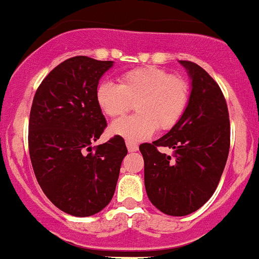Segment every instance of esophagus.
Instances as JSON below:
<instances>
[{
  "label": "esophagus",
  "mask_w": 259,
  "mask_h": 259,
  "mask_svg": "<svg viewBox=\"0 0 259 259\" xmlns=\"http://www.w3.org/2000/svg\"><path fill=\"white\" fill-rule=\"evenodd\" d=\"M126 147H127V150H129L130 153H134V151L138 150V146H137L136 143H132V142H126Z\"/></svg>",
  "instance_id": "34e87169"
}]
</instances>
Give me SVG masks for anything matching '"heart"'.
I'll return each mask as SVG.
<instances>
[{
  "label": "heart",
  "instance_id": "1",
  "mask_svg": "<svg viewBox=\"0 0 259 259\" xmlns=\"http://www.w3.org/2000/svg\"><path fill=\"white\" fill-rule=\"evenodd\" d=\"M190 97L188 82L167 69L145 66L119 76V84L100 82L96 103L108 117L117 118L136 105V116L117 119L109 126L112 136L136 143L159 130H170L183 116Z\"/></svg>",
  "mask_w": 259,
  "mask_h": 259
}]
</instances>
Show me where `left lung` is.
<instances>
[{
  "instance_id": "left-lung-1",
  "label": "left lung",
  "mask_w": 259,
  "mask_h": 259,
  "mask_svg": "<svg viewBox=\"0 0 259 259\" xmlns=\"http://www.w3.org/2000/svg\"><path fill=\"white\" fill-rule=\"evenodd\" d=\"M179 63L191 80L183 116L162 138L140 146L147 196L170 216H187L210 199L230 145L229 113L220 87L196 63ZM160 146L172 148L173 155L159 153Z\"/></svg>"
}]
</instances>
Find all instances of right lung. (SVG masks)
Instances as JSON below:
<instances>
[{
  "label": "right lung",
  "mask_w": 259,
  "mask_h": 259,
  "mask_svg": "<svg viewBox=\"0 0 259 259\" xmlns=\"http://www.w3.org/2000/svg\"><path fill=\"white\" fill-rule=\"evenodd\" d=\"M113 63L69 58L46 76L32 100L29 151L36 180L55 207L76 217L110 203L127 154L121 137L92 147L106 127L96 88Z\"/></svg>",
  "instance_id": "1"
}]
</instances>
